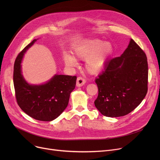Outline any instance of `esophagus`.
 <instances>
[{"label": "esophagus", "instance_id": "obj_1", "mask_svg": "<svg viewBox=\"0 0 160 160\" xmlns=\"http://www.w3.org/2000/svg\"><path fill=\"white\" fill-rule=\"evenodd\" d=\"M86 83V80L82 77H78L77 80V86L81 87Z\"/></svg>", "mask_w": 160, "mask_h": 160}]
</instances>
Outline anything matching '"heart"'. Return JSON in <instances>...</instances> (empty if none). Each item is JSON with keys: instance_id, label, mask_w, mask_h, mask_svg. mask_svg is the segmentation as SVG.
Wrapping results in <instances>:
<instances>
[{"instance_id": "b5f03b06", "label": "heart", "mask_w": 160, "mask_h": 160, "mask_svg": "<svg viewBox=\"0 0 160 160\" xmlns=\"http://www.w3.org/2000/svg\"><path fill=\"white\" fill-rule=\"evenodd\" d=\"M112 51L110 43H102L98 39H90L83 42L75 48L74 54L78 59L86 60V69L91 74H97L104 67L108 57ZM64 62L68 66L77 64L76 59L67 54L64 56Z\"/></svg>"}]
</instances>
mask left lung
<instances>
[{"label":"left lung","mask_w":160,"mask_h":160,"mask_svg":"<svg viewBox=\"0 0 160 160\" xmlns=\"http://www.w3.org/2000/svg\"><path fill=\"white\" fill-rule=\"evenodd\" d=\"M146 54L132 39L120 57L106 64L95 83L98 95L95 106L103 115L124 116L136 108L148 91Z\"/></svg>","instance_id":"8db88e82"}]
</instances>
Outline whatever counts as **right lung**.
<instances>
[{"label":"right lung","instance_id":"add662e5","mask_svg":"<svg viewBox=\"0 0 160 160\" xmlns=\"http://www.w3.org/2000/svg\"><path fill=\"white\" fill-rule=\"evenodd\" d=\"M33 39L16 58L13 67L15 97L21 110L38 121H51L65 110L71 92L75 88L77 77L56 74L42 85H30L21 74V63L25 52L35 43Z\"/></svg>","mask_w":160,"mask_h":160}]
</instances>
